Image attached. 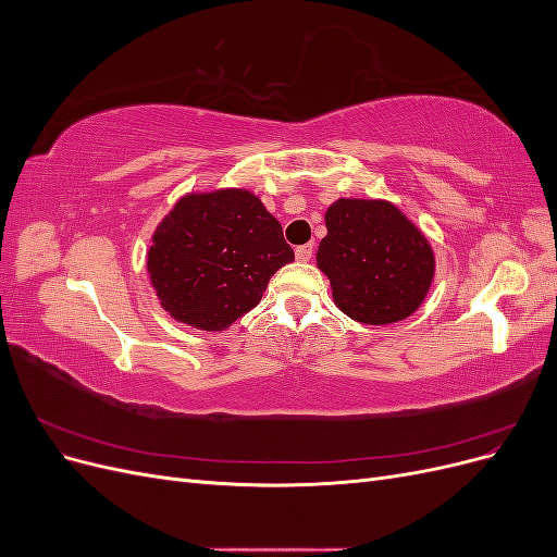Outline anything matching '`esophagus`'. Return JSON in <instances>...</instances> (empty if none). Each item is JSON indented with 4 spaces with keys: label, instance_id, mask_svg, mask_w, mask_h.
<instances>
[{
    "label": "esophagus",
    "instance_id": "34e87169",
    "mask_svg": "<svg viewBox=\"0 0 557 557\" xmlns=\"http://www.w3.org/2000/svg\"><path fill=\"white\" fill-rule=\"evenodd\" d=\"M311 256H313V244H305V246H297V248H295L297 262H309Z\"/></svg>",
    "mask_w": 557,
    "mask_h": 557
}]
</instances>
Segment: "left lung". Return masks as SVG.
I'll use <instances>...</instances> for the list:
<instances>
[{
  "mask_svg": "<svg viewBox=\"0 0 557 557\" xmlns=\"http://www.w3.org/2000/svg\"><path fill=\"white\" fill-rule=\"evenodd\" d=\"M325 227L315 264L346 315L387 325L423 305L434 278V250L393 201L342 197L325 211Z\"/></svg>",
  "mask_w": 557,
  "mask_h": 557,
  "instance_id": "left-lung-1",
  "label": "left lung"
}]
</instances>
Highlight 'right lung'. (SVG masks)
Listing matches in <instances>:
<instances>
[{
  "label": "right lung",
  "mask_w": 557,
  "mask_h": 557,
  "mask_svg": "<svg viewBox=\"0 0 557 557\" xmlns=\"http://www.w3.org/2000/svg\"><path fill=\"white\" fill-rule=\"evenodd\" d=\"M295 260L276 218L244 188L183 195L158 223L146 269L160 307L178 323L221 332L262 299Z\"/></svg>",
  "instance_id": "1"
}]
</instances>
